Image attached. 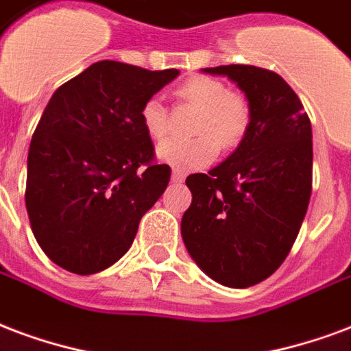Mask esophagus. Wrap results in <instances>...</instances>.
I'll use <instances>...</instances> for the list:
<instances>
[{
    "mask_svg": "<svg viewBox=\"0 0 351 351\" xmlns=\"http://www.w3.org/2000/svg\"><path fill=\"white\" fill-rule=\"evenodd\" d=\"M185 172H181V170H173L172 172V181H176V183H181V181H185Z\"/></svg>",
    "mask_w": 351,
    "mask_h": 351,
    "instance_id": "1",
    "label": "esophagus"
}]
</instances>
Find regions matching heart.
<instances>
[{"mask_svg":"<svg viewBox=\"0 0 351 351\" xmlns=\"http://www.w3.org/2000/svg\"><path fill=\"white\" fill-rule=\"evenodd\" d=\"M181 104L196 109L186 141H168L159 147V159L181 172L210 165L218 149L231 152L244 142L252 128V105L239 92H231L220 79L192 75L173 90ZM138 120L147 138L165 141L168 135V110L159 97H147Z\"/></svg>","mask_w":351,"mask_h":351,"instance_id":"1","label":"heart"}]
</instances>
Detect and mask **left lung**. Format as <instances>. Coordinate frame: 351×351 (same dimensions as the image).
Masks as SVG:
<instances>
[{
  "label": "left lung",
  "instance_id": "8db88e82",
  "mask_svg": "<svg viewBox=\"0 0 351 351\" xmlns=\"http://www.w3.org/2000/svg\"><path fill=\"white\" fill-rule=\"evenodd\" d=\"M204 72L241 86L252 105V128L228 160L186 178L192 204L181 235L210 279L246 289L283 265L302 228L313 189L311 120L272 70L228 64Z\"/></svg>",
  "mask_w": 351,
  "mask_h": 351
}]
</instances>
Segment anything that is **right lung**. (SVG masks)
<instances>
[{
    "mask_svg": "<svg viewBox=\"0 0 351 351\" xmlns=\"http://www.w3.org/2000/svg\"><path fill=\"white\" fill-rule=\"evenodd\" d=\"M178 75L99 60L55 90L31 138L25 183L33 235L55 265L90 276L133 244L172 172L157 165L138 112Z\"/></svg>",
    "mask_w": 351,
    "mask_h": 351,
    "instance_id": "obj_1",
    "label": "right lung"
}]
</instances>
